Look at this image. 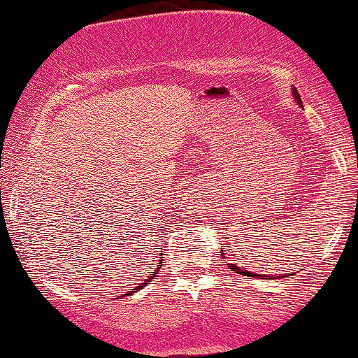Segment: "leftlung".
Instances as JSON below:
<instances>
[{
    "label": "left lung",
    "mask_w": 358,
    "mask_h": 358,
    "mask_svg": "<svg viewBox=\"0 0 358 358\" xmlns=\"http://www.w3.org/2000/svg\"><path fill=\"white\" fill-rule=\"evenodd\" d=\"M291 94H293V97H294V101L298 102V106H303V102H301V97H299V94L296 92V89H291ZM229 268H231L232 271H236L237 274H242V276H250V278H256V276H259V278H262L261 274H256V273H250V271H245V269H241V268H237L236 264H227Z\"/></svg>",
    "instance_id": "1"
}]
</instances>
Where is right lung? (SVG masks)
I'll list each match as a JSON object with an SVG mask.
<instances>
[{
  "label": "right lung",
  "mask_w": 358,
  "mask_h": 358,
  "mask_svg": "<svg viewBox=\"0 0 358 358\" xmlns=\"http://www.w3.org/2000/svg\"><path fill=\"white\" fill-rule=\"evenodd\" d=\"M162 250H163V249H159V256H163V252H162ZM162 261H163V259L159 257V259H158V266H156V268H155V273L151 274V276H148V279H145V281H143L141 285H138L136 287H134L133 291H127V293H126V296H129V294H133L134 291H138V289H143V287H145V286L148 285V282H150V281H153V279H155V274H158V271L162 269Z\"/></svg>",
  "instance_id": "obj_1"
}]
</instances>
